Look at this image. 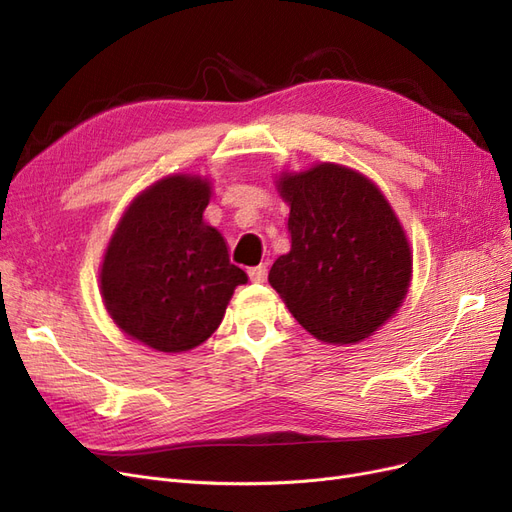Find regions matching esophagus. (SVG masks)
<instances>
[{
	"mask_svg": "<svg viewBox=\"0 0 512 512\" xmlns=\"http://www.w3.org/2000/svg\"><path fill=\"white\" fill-rule=\"evenodd\" d=\"M266 276H268V268L263 266V263H261V266H255V268L249 270V278L253 282H263V280H266Z\"/></svg>",
	"mask_w": 512,
	"mask_h": 512,
	"instance_id": "esophagus-1",
	"label": "esophagus"
}]
</instances>
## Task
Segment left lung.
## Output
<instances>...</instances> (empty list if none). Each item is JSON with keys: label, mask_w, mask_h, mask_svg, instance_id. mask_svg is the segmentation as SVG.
I'll return each instance as SVG.
<instances>
[{"label": "left lung", "mask_w": 512, "mask_h": 512, "mask_svg": "<svg viewBox=\"0 0 512 512\" xmlns=\"http://www.w3.org/2000/svg\"><path fill=\"white\" fill-rule=\"evenodd\" d=\"M291 206V251L270 285L297 323L329 344L369 337L403 304L411 251L388 200L367 177L318 164L278 181Z\"/></svg>", "instance_id": "1"}]
</instances>
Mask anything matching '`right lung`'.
I'll use <instances>...</instances> for the list:
<instances>
[{
	"label": "right lung",
	"mask_w": 512,
	"mask_h": 512,
	"mask_svg": "<svg viewBox=\"0 0 512 512\" xmlns=\"http://www.w3.org/2000/svg\"><path fill=\"white\" fill-rule=\"evenodd\" d=\"M211 187L175 175L135 198L113 234L103 270L105 308L126 335L160 352H183L213 335L246 274L230 263L202 219Z\"/></svg>",
	"instance_id": "1"
}]
</instances>
